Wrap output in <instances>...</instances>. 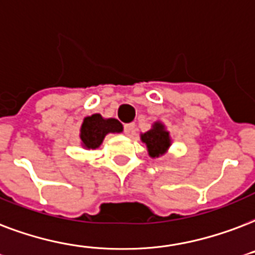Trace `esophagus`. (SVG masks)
I'll return each mask as SVG.
<instances>
[{
    "instance_id": "obj_1",
    "label": "esophagus",
    "mask_w": 255,
    "mask_h": 255,
    "mask_svg": "<svg viewBox=\"0 0 255 255\" xmlns=\"http://www.w3.org/2000/svg\"><path fill=\"white\" fill-rule=\"evenodd\" d=\"M124 132H126V135L131 136L135 133V124L133 123H128L124 124Z\"/></svg>"
}]
</instances>
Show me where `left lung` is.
Returning a JSON list of instances; mask_svg holds the SVG:
<instances>
[{"instance_id":"8db88e82","label":"left lung","mask_w":255,"mask_h":255,"mask_svg":"<svg viewBox=\"0 0 255 255\" xmlns=\"http://www.w3.org/2000/svg\"><path fill=\"white\" fill-rule=\"evenodd\" d=\"M140 140L147 147L149 158H160L166 155L172 144L170 131H167L166 126L162 122H153L151 128L144 133H140Z\"/></svg>"}]
</instances>
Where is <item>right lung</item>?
<instances>
[{
	"instance_id": "1",
	"label": "right lung",
	"mask_w": 255,
	"mask_h": 255,
	"mask_svg": "<svg viewBox=\"0 0 255 255\" xmlns=\"http://www.w3.org/2000/svg\"><path fill=\"white\" fill-rule=\"evenodd\" d=\"M123 132V124L118 119H106L100 114L91 115L83 120L80 127V144L84 149H96L108 133Z\"/></svg>"
}]
</instances>
